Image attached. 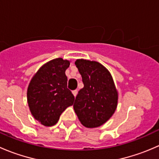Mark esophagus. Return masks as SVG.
<instances>
[{
	"label": "esophagus",
	"instance_id": "obj_1",
	"mask_svg": "<svg viewBox=\"0 0 159 159\" xmlns=\"http://www.w3.org/2000/svg\"><path fill=\"white\" fill-rule=\"evenodd\" d=\"M72 93H73L74 96H75V97H76L77 94H78V91H77V90H75V91H72Z\"/></svg>",
	"mask_w": 159,
	"mask_h": 159
}]
</instances>
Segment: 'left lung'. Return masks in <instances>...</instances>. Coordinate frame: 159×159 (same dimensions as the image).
<instances>
[{
    "label": "left lung",
    "mask_w": 159,
    "mask_h": 159,
    "mask_svg": "<svg viewBox=\"0 0 159 159\" xmlns=\"http://www.w3.org/2000/svg\"><path fill=\"white\" fill-rule=\"evenodd\" d=\"M75 65L84 88L78 91L74 110L86 128H97L110 119L117 108L118 92L109 70L98 61L78 59Z\"/></svg>",
    "instance_id": "1"
}]
</instances>
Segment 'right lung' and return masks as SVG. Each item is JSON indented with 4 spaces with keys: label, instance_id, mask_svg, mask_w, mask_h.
<instances>
[{
    "label": "right lung",
    "instance_id": "right-lung-1",
    "mask_svg": "<svg viewBox=\"0 0 159 159\" xmlns=\"http://www.w3.org/2000/svg\"><path fill=\"white\" fill-rule=\"evenodd\" d=\"M70 62L61 57L51 60L38 69L28 85L27 99L30 113L46 127L54 125L62 112L75 101L67 88L65 70Z\"/></svg>",
    "mask_w": 159,
    "mask_h": 159
}]
</instances>
